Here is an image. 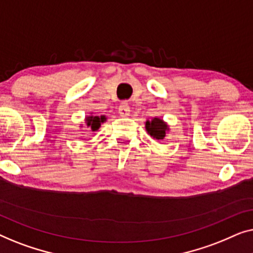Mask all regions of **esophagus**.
<instances>
[{
	"mask_svg": "<svg viewBox=\"0 0 253 253\" xmlns=\"http://www.w3.org/2000/svg\"><path fill=\"white\" fill-rule=\"evenodd\" d=\"M129 112H130V109H129V105H128L127 102H123L122 104L119 106V113L122 117H127L129 116Z\"/></svg>",
	"mask_w": 253,
	"mask_h": 253,
	"instance_id": "esophagus-1",
	"label": "esophagus"
}]
</instances>
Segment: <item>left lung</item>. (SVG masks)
I'll use <instances>...</instances> for the list:
<instances>
[{
    "label": "left lung",
    "instance_id": "8db88e82",
    "mask_svg": "<svg viewBox=\"0 0 253 253\" xmlns=\"http://www.w3.org/2000/svg\"><path fill=\"white\" fill-rule=\"evenodd\" d=\"M145 129H147L148 134H150L151 137L156 138V140H164L169 128L163 119L154 118L152 120L145 122Z\"/></svg>",
    "mask_w": 253,
    "mask_h": 253
}]
</instances>
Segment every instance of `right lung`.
Here are the masks:
<instances>
[{
  "label": "right lung",
  "mask_w": 253,
  "mask_h": 253,
  "mask_svg": "<svg viewBox=\"0 0 253 253\" xmlns=\"http://www.w3.org/2000/svg\"><path fill=\"white\" fill-rule=\"evenodd\" d=\"M106 120L105 116H88L86 118V125L89 128L91 131L97 130L99 127H101V124L104 123Z\"/></svg>",
  "instance_id": "right-lung-1"
}]
</instances>
